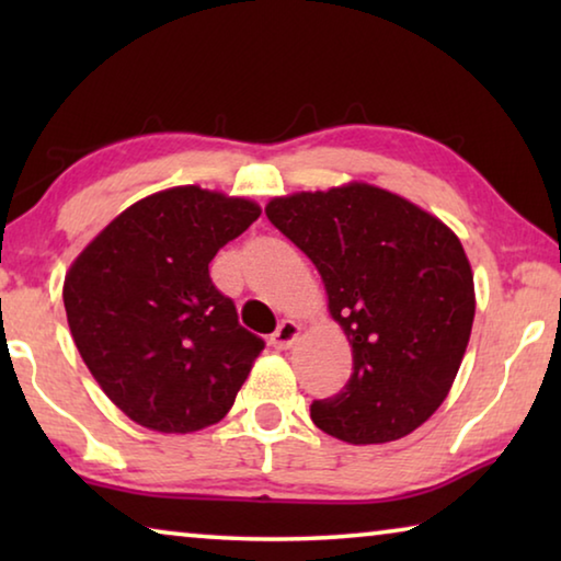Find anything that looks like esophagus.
I'll return each mask as SVG.
<instances>
[{
	"mask_svg": "<svg viewBox=\"0 0 561 561\" xmlns=\"http://www.w3.org/2000/svg\"><path fill=\"white\" fill-rule=\"evenodd\" d=\"M299 324L297 321H291V319H284L282 324L277 327V331H274V334L270 336V344L274 346V348H279V351H284V348H289L294 341L299 339Z\"/></svg>",
	"mask_w": 561,
	"mask_h": 561,
	"instance_id": "obj_1",
	"label": "esophagus"
}]
</instances>
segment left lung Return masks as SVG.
<instances>
[{
	"mask_svg": "<svg viewBox=\"0 0 561 561\" xmlns=\"http://www.w3.org/2000/svg\"><path fill=\"white\" fill-rule=\"evenodd\" d=\"M267 217L314 262L354 374L311 421L354 445L398 440L438 411L474 319L470 262L438 217L388 190L348 183L274 197Z\"/></svg>",
	"mask_w": 561,
	"mask_h": 561,
	"instance_id": "left-lung-1",
	"label": "left lung"
}]
</instances>
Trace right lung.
<instances>
[{"label": "right lung", "instance_id": "right-lung-1", "mask_svg": "<svg viewBox=\"0 0 561 561\" xmlns=\"http://www.w3.org/2000/svg\"><path fill=\"white\" fill-rule=\"evenodd\" d=\"M244 197L170 187L123 210L71 264L64 307L83 364L130 421L193 433L222 421L264 341L210 279L260 217Z\"/></svg>", "mask_w": 561, "mask_h": 561}]
</instances>
